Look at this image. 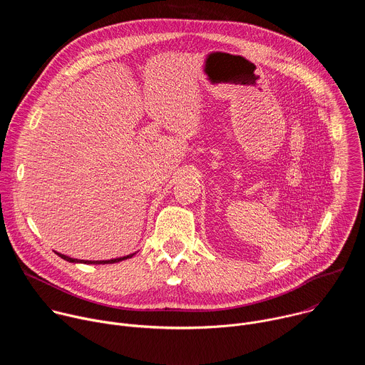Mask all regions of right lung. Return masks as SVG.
Instances as JSON below:
<instances>
[{
    "label": "right lung",
    "mask_w": 365,
    "mask_h": 365,
    "mask_svg": "<svg viewBox=\"0 0 365 365\" xmlns=\"http://www.w3.org/2000/svg\"><path fill=\"white\" fill-rule=\"evenodd\" d=\"M59 257H62L63 259H66V262H69V263H85V264H113V263H118V262H123V259H127V258H130V257H133V254L131 255H127V257H120V258H114V259H106V262H88V259H76V258H72V257H68V255H63V254H59V252H56Z\"/></svg>",
    "instance_id": "add662e5"
}]
</instances>
